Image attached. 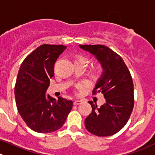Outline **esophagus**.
Listing matches in <instances>:
<instances>
[{
  "instance_id": "esophagus-1",
  "label": "esophagus",
  "mask_w": 155,
  "mask_h": 155,
  "mask_svg": "<svg viewBox=\"0 0 155 155\" xmlns=\"http://www.w3.org/2000/svg\"><path fill=\"white\" fill-rule=\"evenodd\" d=\"M80 103H81V100H79V99H78V100H75L74 102H73V104H74V105H79Z\"/></svg>"
}]
</instances>
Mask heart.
Instances as JSON below:
<instances>
[{
	"instance_id": "heart-1",
	"label": "heart",
	"mask_w": 155,
	"mask_h": 155,
	"mask_svg": "<svg viewBox=\"0 0 155 155\" xmlns=\"http://www.w3.org/2000/svg\"><path fill=\"white\" fill-rule=\"evenodd\" d=\"M75 63H81L84 65L85 66L89 63V60L85 56H77L75 59ZM100 74V68L98 66H95L92 69V75L93 77H98Z\"/></svg>"
}]
</instances>
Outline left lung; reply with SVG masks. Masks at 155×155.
Instances as JSON below:
<instances>
[{"label":"left lung","mask_w":155,"mask_h":155,"mask_svg":"<svg viewBox=\"0 0 155 155\" xmlns=\"http://www.w3.org/2000/svg\"><path fill=\"white\" fill-rule=\"evenodd\" d=\"M101 63L103 72L94 88L95 95L102 92L105 103L97 107L89 101L92 112L85 119L88 131L97 136L116 134L128 122L134 107L132 78L122 58L104 45H79Z\"/></svg>","instance_id":"obj_1"}]
</instances>
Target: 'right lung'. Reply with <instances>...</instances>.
Segmentation results:
<instances>
[{"label": "right lung", "instance_id": "right-lung-1", "mask_svg": "<svg viewBox=\"0 0 155 155\" xmlns=\"http://www.w3.org/2000/svg\"><path fill=\"white\" fill-rule=\"evenodd\" d=\"M66 48L63 45H41L25 58L19 69L14 88L17 110L27 126L37 132L60 129L73 107V101L46 95L55 62Z\"/></svg>", "mask_w": 155, "mask_h": 155}]
</instances>
